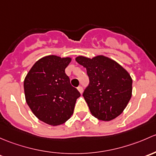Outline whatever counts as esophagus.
<instances>
[{
	"mask_svg": "<svg viewBox=\"0 0 156 156\" xmlns=\"http://www.w3.org/2000/svg\"><path fill=\"white\" fill-rule=\"evenodd\" d=\"M77 89H78V91H80V94H82V93H83V87H82V86H79V87L77 88Z\"/></svg>",
	"mask_w": 156,
	"mask_h": 156,
	"instance_id": "34e87169",
	"label": "esophagus"
}]
</instances>
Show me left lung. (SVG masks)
<instances>
[{
    "instance_id": "8db88e82",
    "label": "left lung",
    "mask_w": 156,
    "mask_h": 156,
    "mask_svg": "<svg viewBox=\"0 0 156 156\" xmlns=\"http://www.w3.org/2000/svg\"><path fill=\"white\" fill-rule=\"evenodd\" d=\"M76 61L86 67L89 85L83 96L91 115L110 121L120 115L132 95V79L126 69L104 55L92 58L80 55Z\"/></svg>"
}]
</instances>
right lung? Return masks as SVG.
Segmentation results:
<instances>
[{"label":"right lung","instance_id":"add662e5","mask_svg":"<svg viewBox=\"0 0 156 156\" xmlns=\"http://www.w3.org/2000/svg\"><path fill=\"white\" fill-rule=\"evenodd\" d=\"M72 58L50 55L41 58L24 80L25 101L35 116L50 126H59L73 115L77 89L70 85L65 68Z\"/></svg>","mask_w":156,"mask_h":156}]
</instances>
